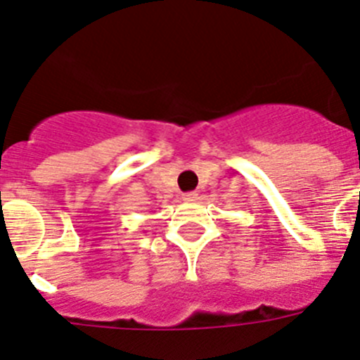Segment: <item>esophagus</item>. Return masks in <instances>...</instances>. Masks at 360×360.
<instances>
[{
	"instance_id": "obj_1",
	"label": "esophagus",
	"mask_w": 360,
	"mask_h": 360,
	"mask_svg": "<svg viewBox=\"0 0 360 360\" xmlns=\"http://www.w3.org/2000/svg\"><path fill=\"white\" fill-rule=\"evenodd\" d=\"M198 198H199V195L195 192H188V193H184L183 199H184V201L192 202V201H198Z\"/></svg>"
}]
</instances>
